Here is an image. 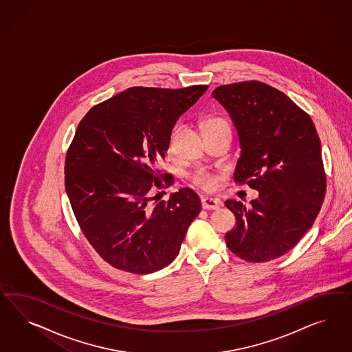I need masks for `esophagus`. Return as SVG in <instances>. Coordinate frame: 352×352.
<instances>
[{
  "mask_svg": "<svg viewBox=\"0 0 352 352\" xmlns=\"http://www.w3.org/2000/svg\"><path fill=\"white\" fill-rule=\"evenodd\" d=\"M201 205H203L204 209L206 210H215L219 208V200L217 199H212V197H203L201 199Z\"/></svg>",
  "mask_w": 352,
  "mask_h": 352,
  "instance_id": "esophagus-1",
  "label": "esophagus"
}]
</instances>
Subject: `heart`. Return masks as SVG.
<instances>
[{
  "instance_id": "b5f03b06",
  "label": "heart",
  "mask_w": 352,
  "mask_h": 352,
  "mask_svg": "<svg viewBox=\"0 0 352 352\" xmlns=\"http://www.w3.org/2000/svg\"><path fill=\"white\" fill-rule=\"evenodd\" d=\"M203 129L205 134H210L215 131H221V130H230V124L227 121V118L219 115H209L203 120ZM175 129L170 133V138H169V151L173 147V137H174ZM191 181L195 186L203 188L205 191H215L219 184H221V178L209 171L203 170V169H197L191 175Z\"/></svg>"
}]
</instances>
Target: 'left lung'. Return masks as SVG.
Instances as JSON below:
<instances>
[{
  "label": "left lung",
  "instance_id": "left-lung-1",
  "mask_svg": "<svg viewBox=\"0 0 352 352\" xmlns=\"http://www.w3.org/2000/svg\"><path fill=\"white\" fill-rule=\"evenodd\" d=\"M212 96L239 134L234 182L259 192L249 208L234 200L224 203L236 217V227L224 236L227 246L252 263L284 256L312 227L325 196L315 125L289 96L261 81L218 86Z\"/></svg>",
  "mask_w": 352,
  "mask_h": 352
}]
</instances>
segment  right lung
Returning <instances> with one entry per match:
<instances>
[{
    "instance_id": "obj_1",
    "label": "right lung",
    "mask_w": 352,
    "mask_h": 352,
    "mask_svg": "<svg viewBox=\"0 0 352 352\" xmlns=\"http://www.w3.org/2000/svg\"><path fill=\"white\" fill-rule=\"evenodd\" d=\"M208 87H129L80 121L65 155V191L82 234L111 266L143 275L178 256L201 201L191 188L159 203L151 193L171 186L156 165L177 120Z\"/></svg>"
}]
</instances>
